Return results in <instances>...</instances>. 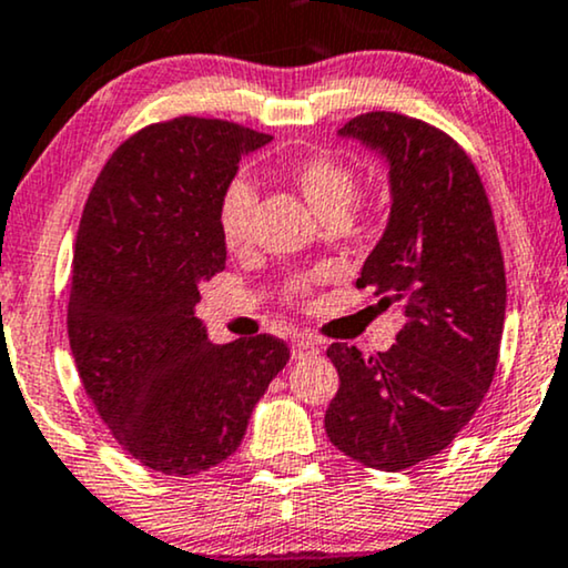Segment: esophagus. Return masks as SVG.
Here are the masks:
<instances>
[{
	"label": "esophagus",
	"mask_w": 568,
	"mask_h": 568,
	"mask_svg": "<svg viewBox=\"0 0 568 568\" xmlns=\"http://www.w3.org/2000/svg\"><path fill=\"white\" fill-rule=\"evenodd\" d=\"M321 353V342L316 337H307V334H303V337H295V342H292V358H313V355Z\"/></svg>",
	"instance_id": "obj_1"
}]
</instances>
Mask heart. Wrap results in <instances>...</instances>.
Segmentation results:
<instances>
[{"mask_svg": "<svg viewBox=\"0 0 568 568\" xmlns=\"http://www.w3.org/2000/svg\"><path fill=\"white\" fill-rule=\"evenodd\" d=\"M290 176L295 179L300 192L311 202L313 210L321 219H345L349 207L358 200V176L345 160L334 155H311L303 160H295L290 165ZM257 194L255 186L244 176L231 179L223 186L219 200V231L221 240L226 247H240L247 242L252 231V215H255ZM295 292H303V284L292 286Z\"/></svg>", "mask_w": 568, "mask_h": 568, "instance_id": "1", "label": "heart"}]
</instances>
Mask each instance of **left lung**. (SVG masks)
Instances as JSON below:
<instances>
[{
  "label": "left lung",
  "mask_w": 568,
  "mask_h": 568,
  "mask_svg": "<svg viewBox=\"0 0 568 568\" xmlns=\"http://www.w3.org/2000/svg\"><path fill=\"white\" fill-rule=\"evenodd\" d=\"M339 136L389 168L387 229L355 284L405 324L374 358L342 342L326 349L339 389L324 424L353 460L400 471L445 450L493 384L506 268L477 168L450 136L400 113L358 115Z\"/></svg>",
  "instance_id": "left-lung-1"
}]
</instances>
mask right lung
Segmentation results:
<instances>
[{
    "instance_id": "right-lung-1",
    "label": "right lung",
    "mask_w": 568,
    "mask_h": 568,
    "mask_svg": "<svg viewBox=\"0 0 568 568\" xmlns=\"http://www.w3.org/2000/svg\"><path fill=\"white\" fill-rule=\"evenodd\" d=\"M268 134L207 118L146 125L118 146L83 207L68 337L83 389L118 445L152 471L219 466L290 361L261 334L213 345L194 313L226 268L223 186Z\"/></svg>"
}]
</instances>
